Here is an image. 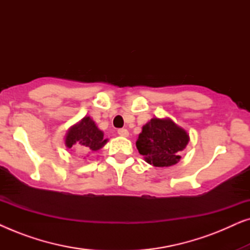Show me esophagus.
<instances>
[{"label":"esophagus","mask_w":250,"mask_h":250,"mask_svg":"<svg viewBox=\"0 0 250 250\" xmlns=\"http://www.w3.org/2000/svg\"><path fill=\"white\" fill-rule=\"evenodd\" d=\"M118 134L121 136H124V138H127L128 136V131L126 128H119L118 129Z\"/></svg>","instance_id":"34e87169"}]
</instances>
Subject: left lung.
<instances>
[{
  "instance_id": "8db88e82",
  "label": "left lung",
  "mask_w": 250,
  "mask_h": 250,
  "mask_svg": "<svg viewBox=\"0 0 250 250\" xmlns=\"http://www.w3.org/2000/svg\"><path fill=\"white\" fill-rule=\"evenodd\" d=\"M186 129L169 118H152L142 127L136 148L146 162L155 167L175 165L181 159L180 152L189 142Z\"/></svg>"
}]
</instances>
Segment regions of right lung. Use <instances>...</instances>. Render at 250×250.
I'll list each match as a JSON object with an SVG mask.
<instances>
[{
	"label": "right lung",
	"mask_w": 250,
	"mask_h": 250,
	"mask_svg": "<svg viewBox=\"0 0 250 250\" xmlns=\"http://www.w3.org/2000/svg\"><path fill=\"white\" fill-rule=\"evenodd\" d=\"M107 141L108 139L104 138V132L98 128L93 119L85 116L81 122L68 129L64 145L77 152L90 153L91 151H98Z\"/></svg>",
	"instance_id": "right-lung-1"
}]
</instances>
